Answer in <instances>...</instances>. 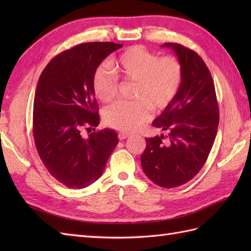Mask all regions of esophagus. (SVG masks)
I'll return each instance as SVG.
<instances>
[{
    "instance_id": "1",
    "label": "esophagus",
    "mask_w": 251,
    "mask_h": 251,
    "mask_svg": "<svg viewBox=\"0 0 251 251\" xmlns=\"http://www.w3.org/2000/svg\"><path fill=\"white\" fill-rule=\"evenodd\" d=\"M129 137L130 136L125 134V132H120V134H119V139L120 140H125V139H127V138H129Z\"/></svg>"
}]
</instances>
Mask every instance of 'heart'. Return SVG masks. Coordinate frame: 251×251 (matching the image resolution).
<instances>
[{"label": "heart", "mask_w": 251, "mask_h": 251, "mask_svg": "<svg viewBox=\"0 0 251 251\" xmlns=\"http://www.w3.org/2000/svg\"><path fill=\"white\" fill-rule=\"evenodd\" d=\"M112 71L98 68L93 75L95 96L110 102L117 96L119 81L134 82L132 102H116L103 112L105 124L123 132L139 129L150 119V109L162 113L178 97L183 82L182 65L176 57L159 58L142 46L122 51L110 63Z\"/></svg>", "instance_id": "b5f03b06"}]
</instances>
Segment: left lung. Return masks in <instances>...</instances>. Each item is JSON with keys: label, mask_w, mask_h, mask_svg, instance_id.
Wrapping results in <instances>:
<instances>
[{"label": "left lung", "mask_w": 251, "mask_h": 251, "mask_svg": "<svg viewBox=\"0 0 251 251\" xmlns=\"http://www.w3.org/2000/svg\"><path fill=\"white\" fill-rule=\"evenodd\" d=\"M178 56L183 82L178 97L152 125L167 131L147 138L141 165L148 178L162 188L180 186L200 173L209 155L219 125L215 84L197 52L177 43H165Z\"/></svg>", "instance_id": "1"}]
</instances>
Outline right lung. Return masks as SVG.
<instances>
[{
	"instance_id": "add662e5",
	"label": "right lung",
	"mask_w": 251,
	"mask_h": 251,
	"mask_svg": "<svg viewBox=\"0 0 251 251\" xmlns=\"http://www.w3.org/2000/svg\"><path fill=\"white\" fill-rule=\"evenodd\" d=\"M123 45L112 42L78 44L52 58L36 85L33 138L42 163L63 185L83 189L102 175L119 143L112 129L99 124L93 75L111 52ZM93 127L88 138L83 129Z\"/></svg>"
}]
</instances>
